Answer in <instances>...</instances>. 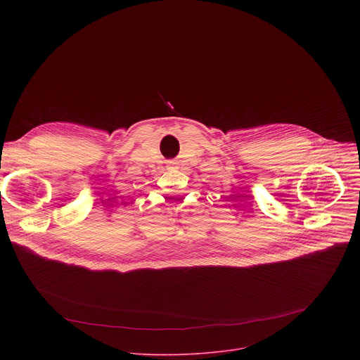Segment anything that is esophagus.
Masks as SVG:
<instances>
[{
  "label": "esophagus",
  "mask_w": 360,
  "mask_h": 360,
  "mask_svg": "<svg viewBox=\"0 0 360 360\" xmlns=\"http://www.w3.org/2000/svg\"><path fill=\"white\" fill-rule=\"evenodd\" d=\"M175 165H176L175 161H169V162H168V168H175Z\"/></svg>",
  "instance_id": "34e87169"
}]
</instances>
